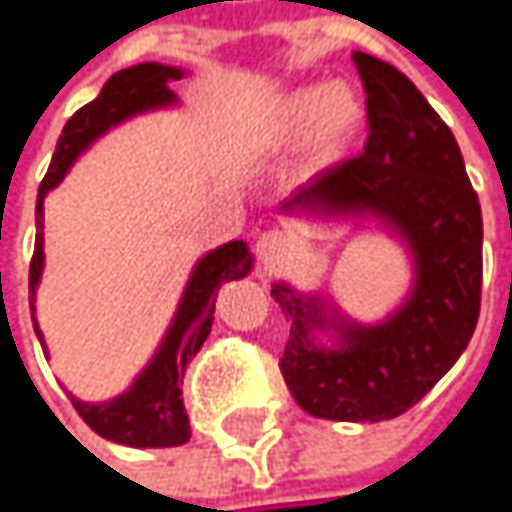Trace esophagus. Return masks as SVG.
Here are the masks:
<instances>
[{
    "label": "esophagus",
    "instance_id": "esophagus-1",
    "mask_svg": "<svg viewBox=\"0 0 512 512\" xmlns=\"http://www.w3.org/2000/svg\"><path fill=\"white\" fill-rule=\"evenodd\" d=\"M255 252L263 266H275L278 260H284L292 252V237L286 231H266V234H260Z\"/></svg>",
    "mask_w": 512,
    "mask_h": 512
}]
</instances>
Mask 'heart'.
<instances>
[{"label": "heart", "mask_w": 512, "mask_h": 512, "mask_svg": "<svg viewBox=\"0 0 512 512\" xmlns=\"http://www.w3.org/2000/svg\"><path fill=\"white\" fill-rule=\"evenodd\" d=\"M362 109L347 89L304 86L286 95L275 115V138L281 144H301L316 133L321 153L333 156L359 130Z\"/></svg>", "instance_id": "b5f03b06"}]
</instances>
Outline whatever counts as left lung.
<instances>
[{
    "label": "left lung",
    "mask_w": 512,
    "mask_h": 512,
    "mask_svg": "<svg viewBox=\"0 0 512 512\" xmlns=\"http://www.w3.org/2000/svg\"><path fill=\"white\" fill-rule=\"evenodd\" d=\"M365 86L368 141L353 159L316 173L284 211L365 214L394 228L414 260L406 304L379 324L327 316L318 295L275 284L289 321L281 374L313 417L379 423L417 406L469 345L481 313V205L461 147L420 89L391 63L353 54ZM333 326L336 348L313 329Z\"/></svg>",
    "instance_id": "left-lung-1"
}]
</instances>
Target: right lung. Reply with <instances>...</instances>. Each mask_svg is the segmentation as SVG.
Listing matches in <instances>:
<instances>
[{
  "label": "right lung",
  "instance_id": "obj_1",
  "mask_svg": "<svg viewBox=\"0 0 512 512\" xmlns=\"http://www.w3.org/2000/svg\"><path fill=\"white\" fill-rule=\"evenodd\" d=\"M182 69L162 66V63H138L130 69H121L109 77L101 95L92 104L80 106L69 124L63 127V136L57 141L54 159L48 165L46 179L37 194V240L31 257V310H34V292L43 275V202L51 188L60 185V179L75 165V159L95 141L104 136L109 127L133 118L138 112L170 106L176 95L170 92V80H179ZM252 272V252L243 240H231L226 246L208 252L196 263L194 275L185 286L182 304L167 327L162 347L156 350L153 362L136 376L133 388L109 403H80L72 394V406L83 417V423L112 443L136 446V449H159V446H182L191 437L188 411L182 403V379L185 368L191 365L202 342L211 333L214 321V301L217 289L226 281L246 278ZM34 330L43 345V333L34 321Z\"/></svg>",
  "mask_w": 512,
  "mask_h": 512
}]
</instances>
